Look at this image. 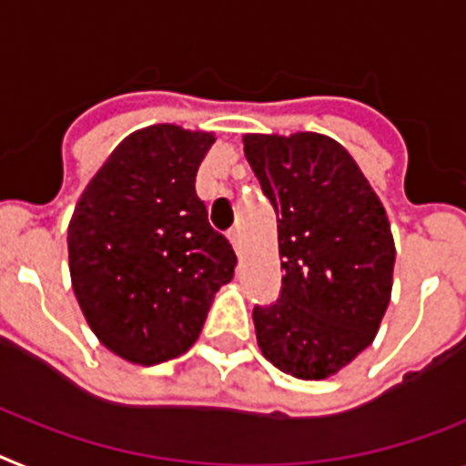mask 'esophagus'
<instances>
[{
  "label": "esophagus",
  "instance_id": "esophagus-1",
  "mask_svg": "<svg viewBox=\"0 0 466 466\" xmlns=\"http://www.w3.org/2000/svg\"><path fill=\"white\" fill-rule=\"evenodd\" d=\"M229 241H232L234 251L239 253L241 251V232H239V229H232V232H229Z\"/></svg>",
  "mask_w": 466,
  "mask_h": 466
}]
</instances>
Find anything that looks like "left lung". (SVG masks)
I'll list each match as a JSON object with an SVG mask.
<instances>
[{
    "label": "left lung",
    "instance_id": "1",
    "mask_svg": "<svg viewBox=\"0 0 466 466\" xmlns=\"http://www.w3.org/2000/svg\"><path fill=\"white\" fill-rule=\"evenodd\" d=\"M277 213L281 291L253 308L258 346L281 372L327 379L374 341L393 287L386 210L350 154L315 132L246 135Z\"/></svg>",
    "mask_w": 466,
    "mask_h": 466
}]
</instances>
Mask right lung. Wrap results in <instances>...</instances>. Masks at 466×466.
<instances>
[{"mask_svg": "<svg viewBox=\"0 0 466 466\" xmlns=\"http://www.w3.org/2000/svg\"><path fill=\"white\" fill-rule=\"evenodd\" d=\"M213 142L177 125L132 132L68 225L77 303L99 341L137 365L191 348L215 291L234 277L232 244L210 227L194 187Z\"/></svg>", "mask_w": 466, "mask_h": 466, "instance_id": "1", "label": "right lung"}]
</instances>
